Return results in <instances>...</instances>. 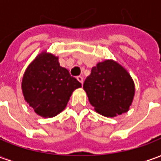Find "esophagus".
I'll return each mask as SVG.
<instances>
[{
	"label": "esophagus",
	"instance_id": "34e87169",
	"mask_svg": "<svg viewBox=\"0 0 161 161\" xmlns=\"http://www.w3.org/2000/svg\"><path fill=\"white\" fill-rule=\"evenodd\" d=\"M77 79L80 82L81 84H83V83H84V77H82V76H77Z\"/></svg>",
	"mask_w": 161,
	"mask_h": 161
}]
</instances>
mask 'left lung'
<instances>
[{"label": "left lung", "instance_id": "obj_1", "mask_svg": "<svg viewBox=\"0 0 161 161\" xmlns=\"http://www.w3.org/2000/svg\"><path fill=\"white\" fill-rule=\"evenodd\" d=\"M84 90L98 114L115 117L128 111L135 96V83L126 69L114 60L92 67Z\"/></svg>", "mask_w": 161, "mask_h": 161}]
</instances>
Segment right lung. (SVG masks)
Instances as JSON below:
<instances>
[{"instance_id": "add662e5", "label": "right lung", "mask_w": 161, "mask_h": 161, "mask_svg": "<svg viewBox=\"0 0 161 161\" xmlns=\"http://www.w3.org/2000/svg\"><path fill=\"white\" fill-rule=\"evenodd\" d=\"M81 83L61 67L58 58L43 52L35 58L23 75V96L36 114L48 118L66 107L72 92Z\"/></svg>"}]
</instances>
